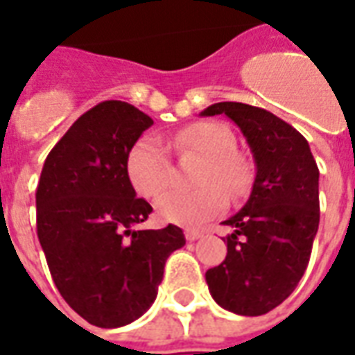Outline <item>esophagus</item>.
<instances>
[{"label":"esophagus","mask_w":355,"mask_h":355,"mask_svg":"<svg viewBox=\"0 0 355 355\" xmlns=\"http://www.w3.org/2000/svg\"><path fill=\"white\" fill-rule=\"evenodd\" d=\"M184 235H186V241H190V243H193V241H198V239L203 237V233L198 230H186Z\"/></svg>","instance_id":"34e87169"}]
</instances>
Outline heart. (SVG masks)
Wrapping results in <instances>:
<instances>
[{
	"mask_svg": "<svg viewBox=\"0 0 355 355\" xmlns=\"http://www.w3.org/2000/svg\"><path fill=\"white\" fill-rule=\"evenodd\" d=\"M178 154L205 157L196 182L203 188L193 191H167L157 199L156 211L169 224L196 227L227 209V196L241 198L252 182V169L243 156L235 154V135L218 122H196L177 131L171 139ZM131 186L143 198H156L167 188L173 164L164 143L154 135H144L133 144L125 157Z\"/></svg>",
	"mask_w": 355,
	"mask_h": 355,
	"instance_id": "obj_1",
	"label": "heart"
}]
</instances>
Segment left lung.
Wrapping results in <instances>:
<instances>
[{
    "label": "left lung",
    "instance_id": "1",
    "mask_svg": "<svg viewBox=\"0 0 355 355\" xmlns=\"http://www.w3.org/2000/svg\"><path fill=\"white\" fill-rule=\"evenodd\" d=\"M225 114L250 146L256 178L248 201L224 225L227 256L207 271L212 299L241 316H261L282 303L304 275L320 224V171L306 139L272 112L235 101L207 107Z\"/></svg>",
    "mask_w": 355,
    "mask_h": 355
}]
</instances>
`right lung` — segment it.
<instances>
[{
  "instance_id": "obj_1",
  "label": "right lung",
  "mask_w": 355,
  "mask_h": 355,
  "mask_svg": "<svg viewBox=\"0 0 355 355\" xmlns=\"http://www.w3.org/2000/svg\"><path fill=\"white\" fill-rule=\"evenodd\" d=\"M148 114L125 101L84 112L46 156L39 178L37 237L62 297L97 327H122L150 309L171 252L186 244L169 224L141 230L152 212L137 198L125 157Z\"/></svg>"
}]
</instances>
